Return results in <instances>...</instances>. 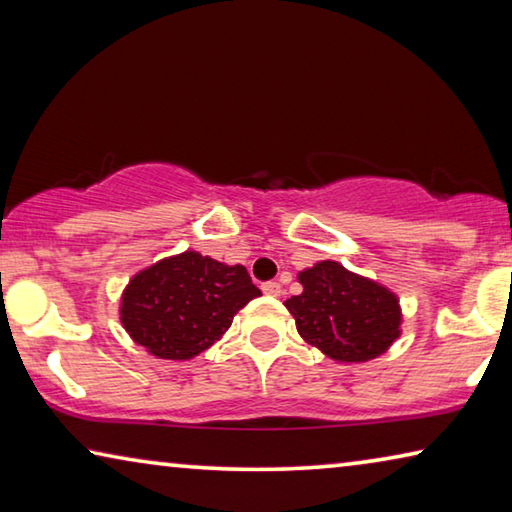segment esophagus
<instances>
[{"instance_id":"esophagus-1","label":"esophagus","mask_w":512,"mask_h":512,"mask_svg":"<svg viewBox=\"0 0 512 512\" xmlns=\"http://www.w3.org/2000/svg\"><path fill=\"white\" fill-rule=\"evenodd\" d=\"M262 291L266 293V296L277 298V296H280V293H282V287H280V282L271 280V282H264V284H262Z\"/></svg>"}]
</instances>
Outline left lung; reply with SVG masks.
Instances as JSON below:
<instances>
[{"mask_svg":"<svg viewBox=\"0 0 512 512\" xmlns=\"http://www.w3.org/2000/svg\"><path fill=\"white\" fill-rule=\"evenodd\" d=\"M300 296L284 307L298 334L329 359L361 363L384 354L400 336L402 311L393 291L341 266L318 262L298 275Z\"/></svg>","mask_w":512,"mask_h":512,"instance_id":"obj_1","label":"left lung"}]
</instances>
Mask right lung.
Here are the masks:
<instances>
[{
  "instance_id": "add662e5",
  "label": "right lung",
  "mask_w": 512,
  "mask_h": 512,
  "mask_svg": "<svg viewBox=\"0 0 512 512\" xmlns=\"http://www.w3.org/2000/svg\"><path fill=\"white\" fill-rule=\"evenodd\" d=\"M262 296L241 264L196 250L137 273L121 296V325L153 357L185 361L219 341L241 307Z\"/></svg>"
}]
</instances>
